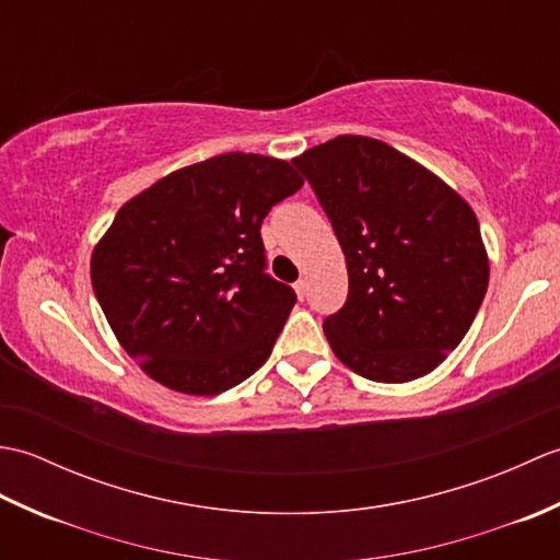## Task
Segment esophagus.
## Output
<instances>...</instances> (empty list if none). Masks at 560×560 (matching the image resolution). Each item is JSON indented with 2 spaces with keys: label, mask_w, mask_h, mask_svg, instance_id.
I'll list each match as a JSON object with an SVG mask.
<instances>
[{
  "label": "esophagus",
  "mask_w": 560,
  "mask_h": 560,
  "mask_svg": "<svg viewBox=\"0 0 560 560\" xmlns=\"http://www.w3.org/2000/svg\"><path fill=\"white\" fill-rule=\"evenodd\" d=\"M293 289H295V295H299V299L303 301L305 299V293H307V283H305V279H299L293 283Z\"/></svg>",
  "instance_id": "esophagus-1"
}]
</instances>
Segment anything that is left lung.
<instances>
[{"label":"left lung","instance_id":"1","mask_svg":"<svg viewBox=\"0 0 560 560\" xmlns=\"http://www.w3.org/2000/svg\"><path fill=\"white\" fill-rule=\"evenodd\" d=\"M347 257L349 299L325 319L337 359L375 383H409L447 359L489 289L474 209L385 141L341 135L291 161Z\"/></svg>","mask_w":560,"mask_h":560}]
</instances>
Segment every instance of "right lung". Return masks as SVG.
<instances>
[{"label":"right lung","mask_w":560,"mask_h":560,"mask_svg":"<svg viewBox=\"0 0 560 560\" xmlns=\"http://www.w3.org/2000/svg\"><path fill=\"white\" fill-rule=\"evenodd\" d=\"M301 187L289 161L235 151L173 171L115 213L91 283L151 380L213 397L269 359L295 293L265 273L259 229Z\"/></svg>","instance_id":"add662e5"}]
</instances>
